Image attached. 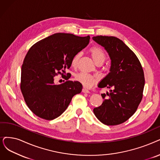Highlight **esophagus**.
<instances>
[{
    "instance_id": "obj_1",
    "label": "esophagus",
    "mask_w": 160,
    "mask_h": 160,
    "mask_svg": "<svg viewBox=\"0 0 160 160\" xmlns=\"http://www.w3.org/2000/svg\"><path fill=\"white\" fill-rule=\"evenodd\" d=\"M82 92H84V93H90V91H89L88 89H87L85 88H83L82 89Z\"/></svg>"
}]
</instances>
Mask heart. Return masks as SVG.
<instances>
[{
	"instance_id": "1",
	"label": "heart",
	"mask_w": 160,
	"mask_h": 160,
	"mask_svg": "<svg viewBox=\"0 0 160 160\" xmlns=\"http://www.w3.org/2000/svg\"><path fill=\"white\" fill-rule=\"evenodd\" d=\"M89 54H90L92 59L95 62L96 64L98 63H103L106 59V54L99 47H93L89 49ZM81 56V53L80 52L76 53L72 59L71 64L73 67L75 68L78 66L79 60ZM75 80L87 88H90L94 85L97 81L94 77L91 75H88L84 73H80L77 74L75 77Z\"/></svg>"
}]
</instances>
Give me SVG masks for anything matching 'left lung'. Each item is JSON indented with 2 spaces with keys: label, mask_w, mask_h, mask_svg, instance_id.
<instances>
[{
  "label": "left lung",
  "mask_w": 160,
  "mask_h": 160,
  "mask_svg": "<svg viewBox=\"0 0 160 160\" xmlns=\"http://www.w3.org/2000/svg\"><path fill=\"white\" fill-rule=\"evenodd\" d=\"M92 39L103 47L111 60L110 73L98 83L99 88H110L102 94L104 101L94 108L98 119L106 125H116L135 113L142 98L144 75L137 56L126 44L115 37L96 36Z\"/></svg>",
  "instance_id": "8db88e82"
}]
</instances>
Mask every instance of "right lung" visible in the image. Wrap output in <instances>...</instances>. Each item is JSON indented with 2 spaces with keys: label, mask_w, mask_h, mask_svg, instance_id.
Masks as SVG:
<instances>
[{
  "label": "right lung",
  "mask_w": 160,
  "mask_h": 160,
  "mask_svg": "<svg viewBox=\"0 0 160 160\" xmlns=\"http://www.w3.org/2000/svg\"><path fill=\"white\" fill-rule=\"evenodd\" d=\"M89 40L88 35L58 33L30 48L22 66L20 88L25 103L36 116L47 120L59 117L73 96L81 92V82L68 81L57 85L54 77L71 67L73 56L85 48Z\"/></svg>",
  "instance_id": "add662e5"
}]
</instances>
